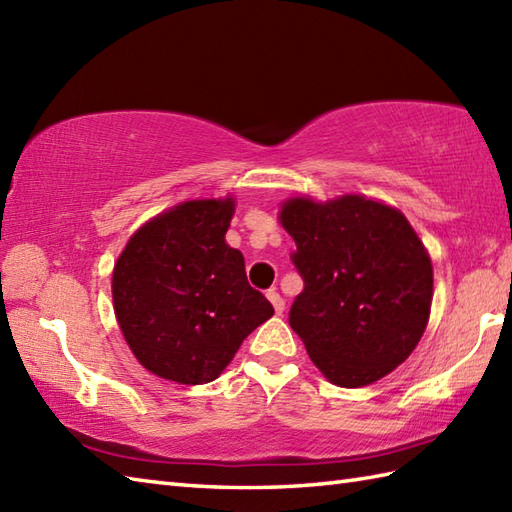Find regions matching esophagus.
<instances>
[{
    "mask_svg": "<svg viewBox=\"0 0 512 512\" xmlns=\"http://www.w3.org/2000/svg\"><path fill=\"white\" fill-rule=\"evenodd\" d=\"M266 297H268V301H270V303H273V308H275V312H277V314L284 312V308H286V301L281 299V295H279V292H277L275 288H270V290L266 292Z\"/></svg>",
    "mask_w": 512,
    "mask_h": 512,
    "instance_id": "esophagus-1",
    "label": "esophagus"
}]
</instances>
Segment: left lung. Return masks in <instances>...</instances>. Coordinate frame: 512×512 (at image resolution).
<instances>
[{"label":"left lung","instance_id":"left-lung-1","mask_svg":"<svg viewBox=\"0 0 512 512\" xmlns=\"http://www.w3.org/2000/svg\"><path fill=\"white\" fill-rule=\"evenodd\" d=\"M279 220L295 239L290 259L303 279L288 321L323 376L365 387L407 361L433 297L431 259L407 217L343 195L290 198Z\"/></svg>","mask_w":512,"mask_h":512}]
</instances>
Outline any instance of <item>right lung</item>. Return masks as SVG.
I'll list each match as a JSON object with an SVG mask.
<instances>
[{
    "label": "right lung",
    "instance_id": "obj_1",
    "mask_svg": "<svg viewBox=\"0 0 512 512\" xmlns=\"http://www.w3.org/2000/svg\"><path fill=\"white\" fill-rule=\"evenodd\" d=\"M233 198L191 200L129 239L112 275L114 312L138 363L180 385L211 383L270 301L248 284L244 255L226 244Z\"/></svg>",
    "mask_w": 512,
    "mask_h": 512
}]
</instances>
